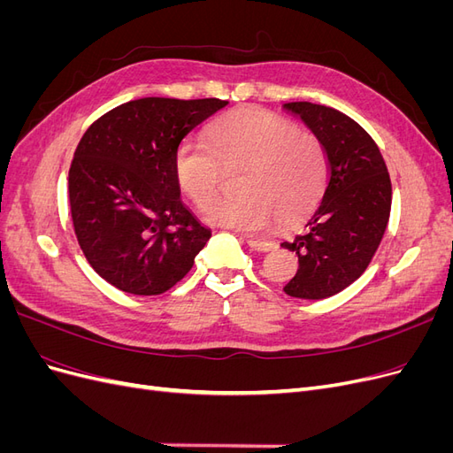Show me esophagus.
<instances>
[{
  "label": "esophagus",
  "mask_w": 453,
  "mask_h": 453,
  "mask_svg": "<svg viewBox=\"0 0 453 453\" xmlns=\"http://www.w3.org/2000/svg\"><path fill=\"white\" fill-rule=\"evenodd\" d=\"M245 243H248L251 250H255V251H260V253H266V251H272V250H273V243H272V242H266V240L245 238Z\"/></svg>",
  "instance_id": "1"
}]
</instances>
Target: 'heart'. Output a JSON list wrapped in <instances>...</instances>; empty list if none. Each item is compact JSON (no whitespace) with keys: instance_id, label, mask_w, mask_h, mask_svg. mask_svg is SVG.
I'll return each instance as SVG.
<instances>
[{"instance_id":"1","label":"heart","mask_w":453,"mask_h":453,"mask_svg":"<svg viewBox=\"0 0 453 453\" xmlns=\"http://www.w3.org/2000/svg\"><path fill=\"white\" fill-rule=\"evenodd\" d=\"M242 169L241 198L216 203L224 173ZM173 175L198 210L216 203L208 211L211 225L258 234L311 213L325 193L328 157L313 132L265 109L242 107L215 119L205 143L188 138L177 145Z\"/></svg>"}]
</instances>
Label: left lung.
<instances>
[{
	"mask_svg": "<svg viewBox=\"0 0 453 453\" xmlns=\"http://www.w3.org/2000/svg\"><path fill=\"white\" fill-rule=\"evenodd\" d=\"M283 107L306 122L328 157L319 208L303 234L281 243L298 257V270L283 291L319 300L344 291L372 260L389 221L391 180L376 142L353 119L310 102Z\"/></svg>",
	"mask_w": 453,
	"mask_h": 453,
	"instance_id": "obj_1",
	"label": "left lung"
}]
</instances>
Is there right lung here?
I'll use <instances>...</instances> for the list:
<instances>
[{"label": "right lung", "mask_w": 453, "mask_h": 453, "mask_svg": "<svg viewBox=\"0 0 453 453\" xmlns=\"http://www.w3.org/2000/svg\"><path fill=\"white\" fill-rule=\"evenodd\" d=\"M228 102L140 98L94 120L67 175L72 221L96 273L130 295L181 281L211 238L181 198L173 153Z\"/></svg>", "instance_id": "obj_1"}]
</instances>
